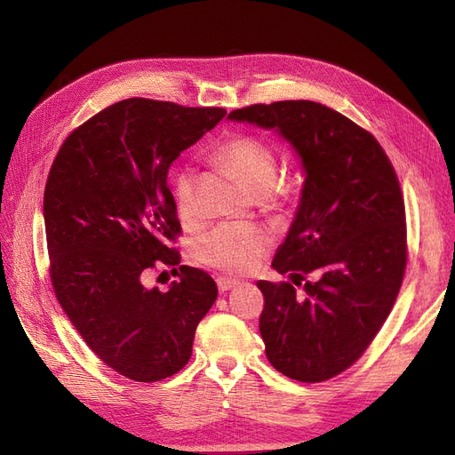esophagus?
<instances>
[{
  "label": "esophagus",
  "mask_w": 455,
  "mask_h": 455,
  "mask_svg": "<svg viewBox=\"0 0 455 455\" xmlns=\"http://www.w3.org/2000/svg\"><path fill=\"white\" fill-rule=\"evenodd\" d=\"M216 284H218L220 291L228 292V291H231V288H235V286L239 284V281L229 279V277H218V279H216Z\"/></svg>",
  "instance_id": "obj_1"
}]
</instances>
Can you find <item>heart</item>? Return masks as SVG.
Segmentation results:
<instances>
[{
  "instance_id": "heart-1",
  "label": "heart",
  "mask_w": 455,
  "mask_h": 455,
  "mask_svg": "<svg viewBox=\"0 0 455 455\" xmlns=\"http://www.w3.org/2000/svg\"><path fill=\"white\" fill-rule=\"evenodd\" d=\"M216 159L235 172L251 194L267 196L277 184V156L254 136L237 134L216 151ZM176 211L186 224L196 222V176L184 171L174 180ZM271 246L269 233L259 226L222 224L196 244V258L204 266L228 273H246L259 266Z\"/></svg>"
}]
</instances>
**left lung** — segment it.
I'll list each match as a JSON object with an SVG mask.
<instances>
[{
  "mask_svg": "<svg viewBox=\"0 0 455 455\" xmlns=\"http://www.w3.org/2000/svg\"><path fill=\"white\" fill-rule=\"evenodd\" d=\"M228 119L277 132L306 174L271 261L291 283L258 281L267 361L298 381L334 378L366 351L401 291L406 218L393 164L368 131L319 102L254 104Z\"/></svg>",
  "mask_w": 455,
  "mask_h": 455,
  "instance_id": "1",
  "label": "left lung"
}]
</instances>
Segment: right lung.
I'll use <instances>...</instances> for the list:
<instances>
[{
	"mask_svg": "<svg viewBox=\"0 0 455 455\" xmlns=\"http://www.w3.org/2000/svg\"><path fill=\"white\" fill-rule=\"evenodd\" d=\"M224 116V108L121 100L68 136L51 167L44 218L54 294L87 346L129 379L180 371L216 301L214 279L197 267L180 266L167 292L146 288L142 273L180 264L169 246L180 222L167 174Z\"/></svg>",
	"mask_w": 455,
	"mask_h": 455,
	"instance_id": "add662e5",
	"label": "right lung"
}]
</instances>
